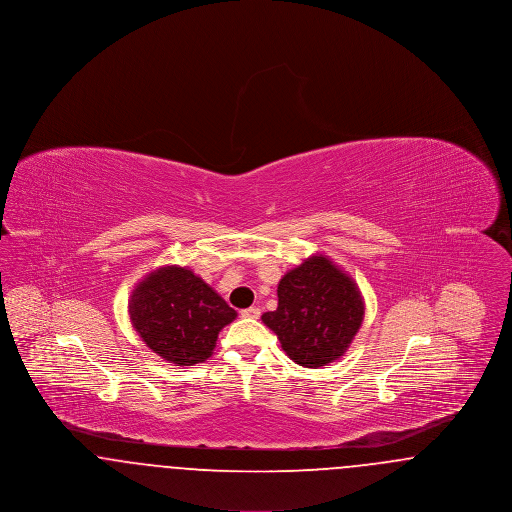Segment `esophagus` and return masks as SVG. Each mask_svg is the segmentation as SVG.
Returning a JSON list of instances; mask_svg holds the SVG:
<instances>
[{
	"label": "esophagus",
	"instance_id": "1",
	"mask_svg": "<svg viewBox=\"0 0 512 512\" xmlns=\"http://www.w3.org/2000/svg\"><path fill=\"white\" fill-rule=\"evenodd\" d=\"M240 315L244 318H259L261 317V311L257 307H247V309L240 311Z\"/></svg>",
	"mask_w": 512,
	"mask_h": 512
}]
</instances>
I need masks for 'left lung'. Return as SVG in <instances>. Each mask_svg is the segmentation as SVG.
<instances>
[{
	"instance_id": "obj_1",
	"label": "left lung",
	"mask_w": 512,
	"mask_h": 512,
	"mask_svg": "<svg viewBox=\"0 0 512 512\" xmlns=\"http://www.w3.org/2000/svg\"><path fill=\"white\" fill-rule=\"evenodd\" d=\"M293 363L318 368L338 361L365 318V301L349 274L326 255L286 272L278 307L263 315Z\"/></svg>"
}]
</instances>
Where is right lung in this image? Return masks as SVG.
I'll return each instance as SVG.
<instances>
[{"label":"right lung","mask_w":512,"mask_h":512,"mask_svg":"<svg viewBox=\"0 0 512 512\" xmlns=\"http://www.w3.org/2000/svg\"><path fill=\"white\" fill-rule=\"evenodd\" d=\"M128 313L147 347L176 366L207 361L220 330L238 317L190 268L176 265L149 272L132 290Z\"/></svg>","instance_id":"add662e5"}]
</instances>
